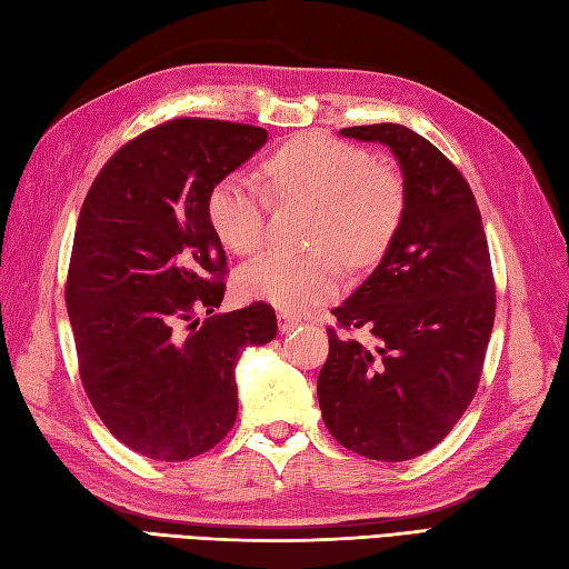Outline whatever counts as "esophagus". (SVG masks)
Listing matches in <instances>:
<instances>
[{"mask_svg": "<svg viewBox=\"0 0 569 569\" xmlns=\"http://www.w3.org/2000/svg\"><path fill=\"white\" fill-rule=\"evenodd\" d=\"M299 323H301V319H297V317H289V315H284V311H282L280 317H277V327H280V331H282V333L292 331L295 327H299Z\"/></svg>", "mask_w": 569, "mask_h": 569, "instance_id": "34e87169", "label": "esophagus"}]
</instances>
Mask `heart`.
<instances>
[{
	"mask_svg": "<svg viewBox=\"0 0 569 569\" xmlns=\"http://www.w3.org/2000/svg\"><path fill=\"white\" fill-rule=\"evenodd\" d=\"M262 177L280 201L317 206L309 242L317 250H270L242 264L238 289L301 315L331 299L341 287V253L353 268L378 262L402 226L408 193L400 173L378 164L366 149L323 134L289 139L264 159ZM208 223L223 246L250 254L268 230V199L242 173L213 183L206 199Z\"/></svg>",
	"mask_w": 569,
	"mask_h": 569,
	"instance_id": "1",
	"label": "heart"
}]
</instances>
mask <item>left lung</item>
<instances>
[{
  "mask_svg": "<svg viewBox=\"0 0 569 569\" xmlns=\"http://www.w3.org/2000/svg\"><path fill=\"white\" fill-rule=\"evenodd\" d=\"M341 134L392 149L408 208L373 274L331 309L319 408L346 449L405 461L442 442L477 396L496 317L489 242L471 187L432 142L392 122Z\"/></svg>",
  "mask_w": 569,
  "mask_h": 569,
  "instance_id": "8db88e82",
  "label": "left lung"
}]
</instances>
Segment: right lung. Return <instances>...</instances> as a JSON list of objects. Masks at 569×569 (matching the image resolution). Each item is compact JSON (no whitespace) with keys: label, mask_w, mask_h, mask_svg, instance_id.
I'll return each mask as SVG.
<instances>
[{"label":"right lung","mask_w":569,"mask_h":569,"mask_svg":"<svg viewBox=\"0 0 569 569\" xmlns=\"http://www.w3.org/2000/svg\"><path fill=\"white\" fill-rule=\"evenodd\" d=\"M264 139L254 124L161 122L106 161L80 208L66 280L78 373L100 420L142 457L213 449L238 415L240 351L277 333L264 301L213 315L228 260L206 213L213 183Z\"/></svg>","instance_id":"add662e5"}]
</instances>
